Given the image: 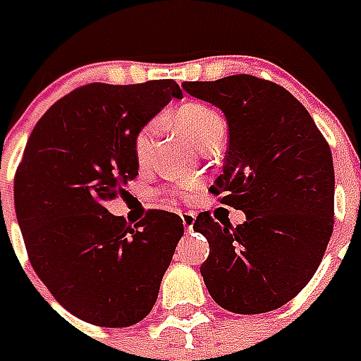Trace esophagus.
<instances>
[{
    "label": "esophagus",
    "mask_w": 361,
    "mask_h": 361,
    "mask_svg": "<svg viewBox=\"0 0 361 361\" xmlns=\"http://www.w3.org/2000/svg\"><path fill=\"white\" fill-rule=\"evenodd\" d=\"M181 221H183V226H185L187 231H191L192 225H195V221H197V215L192 214V212H183V214H181Z\"/></svg>",
    "instance_id": "34e87169"
}]
</instances>
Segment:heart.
<instances>
[{
	"mask_svg": "<svg viewBox=\"0 0 361 361\" xmlns=\"http://www.w3.org/2000/svg\"><path fill=\"white\" fill-rule=\"evenodd\" d=\"M174 123L181 129V133L197 144L198 147L204 146L212 138H223L226 129V121L221 112L212 109L209 104L204 103H185L174 112ZM159 121H147L142 129L135 135L133 140V153L138 166H147L153 161L155 155V146H157ZM195 183L189 185L176 187L172 189V195L180 197L185 195L189 189H192Z\"/></svg>",
	"mask_w": 361,
	"mask_h": 361,
	"instance_id": "1",
	"label": "heart"
}]
</instances>
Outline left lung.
Returning a JSON list of instances; mask_svg holds the SVG:
<instances>
[{
	"mask_svg": "<svg viewBox=\"0 0 361 361\" xmlns=\"http://www.w3.org/2000/svg\"><path fill=\"white\" fill-rule=\"evenodd\" d=\"M183 90L225 114L228 152L209 191L247 217L232 226L198 214L192 228L209 243L204 283L226 311H274L311 281L334 232L330 146L305 106L274 82L234 75Z\"/></svg>",
	"mask_w": 361,
	"mask_h": 361,
	"instance_id": "8db88e82",
	"label": "left lung"
}]
</instances>
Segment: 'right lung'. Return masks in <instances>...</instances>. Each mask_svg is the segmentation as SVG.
<instances>
[{"instance_id": "add662e5", "label": "right lung", "mask_w": 361, "mask_h": 361, "mask_svg": "<svg viewBox=\"0 0 361 361\" xmlns=\"http://www.w3.org/2000/svg\"><path fill=\"white\" fill-rule=\"evenodd\" d=\"M181 90L174 80L87 84L47 110L14 176L30 262L69 313L125 328L152 311L183 236L180 215L147 209L135 226L106 209L138 176L133 140Z\"/></svg>"}]
</instances>
